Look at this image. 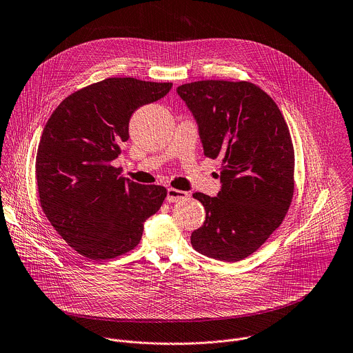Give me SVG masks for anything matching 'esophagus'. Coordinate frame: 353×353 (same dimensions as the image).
Returning a JSON list of instances; mask_svg holds the SVG:
<instances>
[{"instance_id":"34e87169","label":"esophagus","mask_w":353,"mask_h":353,"mask_svg":"<svg viewBox=\"0 0 353 353\" xmlns=\"http://www.w3.org/2000/svg\"><path fill=\"white\" fill-rule=\"evenodd\" d=\"M187 198V192L181 191V190H176V188H168V196L166 201L169 203H174L179 201H183Z\"/></svg>"}]
</instances>
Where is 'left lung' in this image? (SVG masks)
<instances>
[{
  "label": "left lung",
  "mask_w": 353,
  "mask_h": 353,
  "mask_svg": "<svg viewBox=\"0 0 353 353\" xmlns=\"http://www.w3.org/2000/svg\"><path fill=\"white\" fill-rule=\"evenodd\" d=\"M208 158L221 159V191L192 196L206 220L191 235L208 257L235 263L254 253L282 224L294 194L289 126L270 94L249 81L206 79L180 85Z\"/></svg>",
  "instance_id": "8db88e82"
}]
</instances>
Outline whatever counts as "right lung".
<instances>
[{"label":"right lung","mask_w":353,"mask_h":353,"mask_svg":"<svg viewBox=\"0 0 353 353\" xmlns=\"http://www.w3.org/2000/svg\"><path fill=\"white\" fill-rule=\"evenodd\" d=\"M170 89L172 82L105 78L67 96L48 119L35 159L39 203L81 256L97 261L130 252L161 209L165 187L125 179L111 161L129 139L132 114Z\"/></svg>","instance_id":"right-lung-1"}]
</instances>
